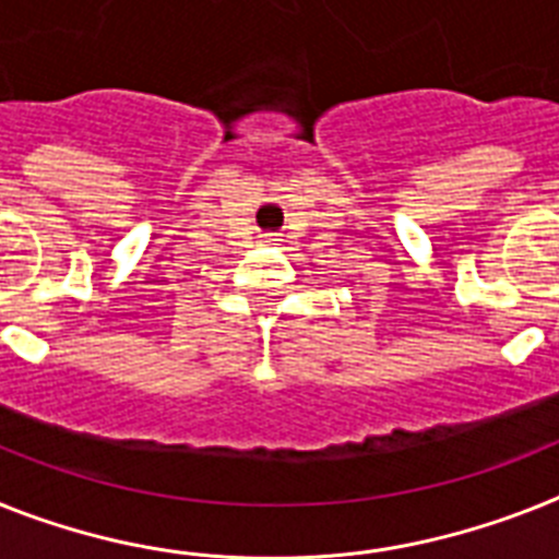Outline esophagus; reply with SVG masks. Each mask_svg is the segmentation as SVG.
Wrapping results in <instances>:
<instances>
[{"instance_id":"obj_1","label":"esophagus","mask_w":559,"mask_h":559,"mask_svg":"<svg viewBox=\"0 0 559 559\" xmlns=\"http://www.w3.org/2000/svg\"><path fill=\"white\" fill-rule=\"evenodd\" d=\"M270 241H275V238H266V243H270Z\"/></svg>"}]
</instances>
